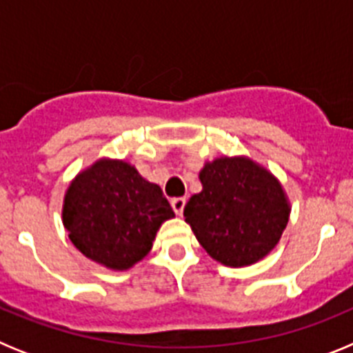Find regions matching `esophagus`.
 Returning <instances> with one entry per match:
<instances>
[{"mask_svg": "<svg viewBox=\"0 0 353 353\" xmlns=\"http://www.w3.org/2000/svg\"><path fill=\"white\" fill-rule=\"evenodd\" d=\"M171 207H173L174 214L182 215L183 208H185V198H173L171 199Z\"/></svg>", "mask_w": 353, "mask_h": 353, "instance_id": "obj_1", "label": "esophagus"}]
</instances>
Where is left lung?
<instances>
[{"label":"left lung","instance_id":"obj_1","mask_svg":"<svg viewBox=\"0 0 353 353\" xmlns=\"http://www.w3.org/2000/svg\"><path fill=\"white\" fill-rule=\"evenodd\" d=\"M201 192L183 208L201 248L226 267H248L277 245L290 217L279 180L249 157H217L199 171Z\"/></svg>","mask_w":353,"mask_h":353}]
</instances>
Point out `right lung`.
<instances>
[{"label": "right lung", "mask_w": 353, "mask_h": 353, "mask_svg": "<svg viewBox=\"0 0 353 353\" xmlns=\"http://www.w3.org/2000/svg\"><path fill=\"white\" fill-rule=\"evenodd\" d=\"M63 226L84 256L111 270H127L152 249L174 212L161 187L125 161L99 159L72 180L63 198Z\"/></svg>", "instance_id": "obj_1"}]
</instances>
